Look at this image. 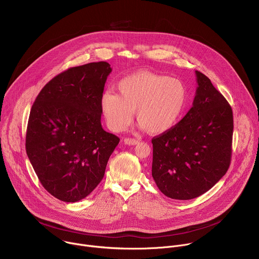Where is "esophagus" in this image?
<instances>
[{
  "instance_id": "1",
  "label": "esophagus",
  "mask_w": 259,
  "mask_h": 259,
  "mask_svg": "<svg viewBox=\"0 0 259 259\" xmlns=\"http://www.w3.org/2000/svg\"><path fill=\"white\" fill-rule=\"evenodd\" d=\"M124 142H125V144H128V145H135V144H137L138 143V140L137 139H135V138H125L124 139Z\"/></svg>"
}]
</instances>
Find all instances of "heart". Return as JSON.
Here are the masks:
<instances>
[{
	"label": "heart",
	"instance_id": "b5f03b06",
	"mask_svg": "<svg viewBox=\"0 0 259 259\" xmlns=\"http://www.w3.org/2000/svg\"><path fill=\"white\" fill-rule=\"evenodd\" d=\"M119 94L106 91L100 108L107 127L123 131L132 121L133 112L141 126L152 134L172 129L181 119L188 103V89L180 80L152 71H136L117 85Z\"/></svg>",
	"mask_w": 259,
	"mask_h": 259
}]
</instances>
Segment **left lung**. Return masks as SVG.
I'll return each mask as SVG.
<instances>
[{
  "label": "left lung",
  "mask_w": 259,
  "mask_h": 259,
  "mask_svg": "<svg viewBox=\"0 0 259 259\" xmlns=\"http://www.w3.org/2000/svg\"><path fill=\"white\" fill-rule=\"evenodd\" d=\"M192 108L172 129L155 136L152 175L159 190L175 200L208 192L231 164L233 110L204 73L196 70Z\"/></svg>",
  "instance_id": "8db88e82"
}]
</instances>
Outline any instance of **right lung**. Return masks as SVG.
Here are the masks:
<instances>
[{
	"instance_id": "1",
	"label": "right lung",
	"mask_w": 259,
	"mask_h": 259,
	"mask_svg": "<svg viewBox=\"0 0 259 259\" xmlns=\"http://www.w3.org/2000/svg\"><path fill=\"white\" fill-rule=\"evenodd\" d=\"M110 71L105 61L70 67L49 81L31 106L26 154L44 189L60 201L75 203L90 195L120 141L100 122Z\"/></svg>"
}]
</instances>
